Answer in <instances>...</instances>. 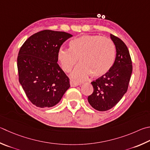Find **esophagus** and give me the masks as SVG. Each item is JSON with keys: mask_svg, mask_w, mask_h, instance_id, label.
<instances>
[{"mask_svg": "<svg viewBox=\"0 0 150 150\" xmlns=\"http://www.w3.org/2000/svg\"><path fill=\"white\" fill-rule=\"evenodd\" d=\"M79 84L77 82H76L74 80H70V85L71 87H75V86H77L79 85Z\"/></svg>", "mask_w": 150, "mask_h": 150, "instance_id": "1", "label": "esophagus"}]
</instances>
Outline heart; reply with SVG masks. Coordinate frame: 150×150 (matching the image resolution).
<instances>
[{"mask_svg":"<svg viewBox=\"0 0 150 150\" xmlns=\"http://www.w3.org/2000/svg\"><path fill=\"white\" fill-rule=\"evenodd\" d=\"M70 48H61L58 58L62 69L69 72L71 77L79 82L85 81L90 75L100 77L113 66L115 58V47L110 39L98 35H83L69 42Z\"/></svg>","mask_w":150,"mask_h":150,"instance_id":"heart-1","label":"heart"}]
</instances>
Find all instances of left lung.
<instances>
[{"mask_svg": "<svg viewBox=\"0 0 150 150\" xmlns=\"http://www.w3.org/2000/svg\"><path fill=\"white\" fill-rule=\"evenodd\" d=\"M116 49V57L113 66L105 74L92 82L94 91L88 97L92 108L100 111L110 110L126 93L132 72L129 51L124 42L110 34Z\"/></svg>", "mask_w": 150, "mask_h": 150, "instance_id": "left-lung-1", "label": "left lung"}]
</instances>
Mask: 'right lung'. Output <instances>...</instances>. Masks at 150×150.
Segmentation results:
<instances>
[{
	"mask_svg": "<svg viewBox=\"0 0 150 150\" xmlns=\"http://www.w3.org/2000/svg\"><path fill=\"white\" fill-rule=\"evenodd\" d=\"M72 36L66 32L44 30L31 35L20 48L19 81L37 107H53L70 87L69 78L57 62L61 46Z\"/></svg>",
	"mask_w": 150,
	"mask_h": 150,
	"instance_id": "right-lung-1",
	"label": "right lung"
}]
</instances>
